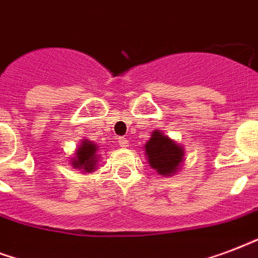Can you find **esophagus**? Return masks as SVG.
<instances>
[{"label": "esophagus", "instance_id": "34e87169", "mask_svg": "<svg viewBox=\"0 0 258 258\" xmlns=\"http://www.w3.org/2000/svg\"><path fill=\"white\" fill-rule=\"evenodd\" d=\"M117 142H119L120 147H128V139H127V138L120 137V138H119V141H117Z\"/></svg>", "mask_w": 258, "mask_h": 258}]
</instances>
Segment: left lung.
I'll list each match as a JSON object with an SVG mask.
<instances>
[{"instance_id":"1","label":"left lung","mask_w":258,"mask_h":258,"mask_svg":"<svg viewBox=\"0 0 258 258\" xmlns=\"http://www.w3.org/2000/svg\"><path fill=\"white\" fill-rule=\"evenodd\" d=\"M147 162L161 176H173L184 161V147L177 145L162 131L155 130L145 145Z\"/></svg>"}]
</instances>
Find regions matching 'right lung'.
<instances>
[{
    "instance_id": "add662e5",
    "label": "right lung",
    "mask_w": 258,
    "mask_h": 258,
    "mask_svg": "<svg viewBox=\"0 0 258 258\" xmlns=\"http://www.w3.org/2000/svg\"><path fill=\"white\" fill-rule=\"evenodd\" d=\"M97 146L90 141L82 139L81 145L76 150L74 158H72L70 162L73 168L81 169L82 173H90L97 166Z\"/></svg>"
}]
</instances>
